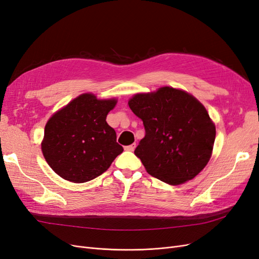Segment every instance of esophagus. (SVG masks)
<instances>
[{"instance_id":"1","label":"esophagus","mask_w":259,"mask_h":259,"mask_svg":"<svg viewBox=\"0 0 259 259\" xmlns=\"http://www.w3.org/2000/svg\"><path fill=\"white\" fill-rule=\"evenodd\" d=\"M135 147H136V144H132V145H130V146L124 147V149H125V150H127V151H134Z\"/></svg>"}]
</instances>
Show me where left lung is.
<instances>
[{
    "instance_id": "1",
    "label": "left lung",
    "mask_w": 259,
    "mask_h": 259,
    "mask_svg": "<svg viewBox=\"0 0 259 259\" xmlns=\"http://www.w3.org/2000/svg\"><path fill=\"white\" fill-rule=\"evenodd\" d=\"M128 106L144 123L146 135L135 154L151 176L180 185L206 166L216 128L197 98L164 86L156 92L136 94Z\"/></svg>"
}]
</instances>
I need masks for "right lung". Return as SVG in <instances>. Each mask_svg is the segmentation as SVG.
Listing matches in <instances>:
<instances>
[{
    "label": "right lung",
    "instance_id": "add662e5",
    "mask_svg": "<svg viewBox=\"0 0 259 259\" xmlns=\"http://www.w3.org/2000/svg\"><path fill=\"white\" fill-rule=\"evenodd\" d=\"M116 99H98L85 93L52 115L45 125L42 152L61 178L81 184L110 167L123 147L106 121Z\"/></svg>",
    "mask_w": 259,
    "mask_h": 259
}]
</instances>
